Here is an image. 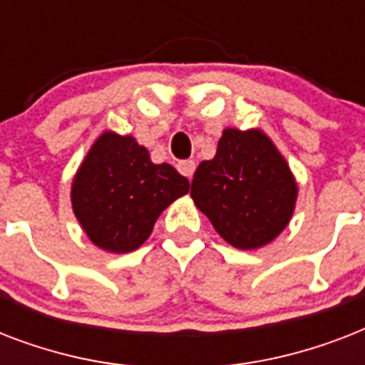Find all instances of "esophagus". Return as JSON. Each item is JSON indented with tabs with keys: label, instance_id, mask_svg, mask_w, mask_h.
<instances>
[{
	"label": "esophagus",
	"instance_id": "esophagus-1",
	"mask_svg": "<svg viewBox=\"0 0 365 365\" xmlns=\"http://www.w3.org/2000/svg\"><path fill=\"white\" fill-rule=\"evenodd\" d=\"M178 170H180V174H183V176L191 180L195 172V160H180V163H178Z\"/></svg>",
	"mask_w": 365,
	"mask_h": 365
}]
</instances>
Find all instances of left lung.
<instances>
[{"label": "left lung", "instance_id": "obj_1", "mask_svg": "<svg viewBox=\"0 0 365 365\" xmlns=\"http://www.w3.org/2000/svg\"><path fill=\"white\" fill-rule=\"evenodd\" d=\"M288 160L259 128H223L214 159L202 160L191 199L217 235L239 250H257L288 227L297 200Z\"/></svg>", "mask_w": 365, "mask_h": 365}]
</instances>
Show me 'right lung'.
I'll return each instance as SVG.
<instances>
[{"label":"right lung","instance_id":"obj_1","mask_svg":"<svg viewBox=\"0 0 365 365\" xmlns=\"http://www.w3.org/2000/svg\"><path fill=\"white\" fill-rule=\"evenodd\" d=\"M187 191V178L168 163L155 165L136 138L106 130L77 168L70 197L94 246L128 254L149 239L163 210Z\"/></svg>","mask_w":365,"mask_h":365}]
</instances>
